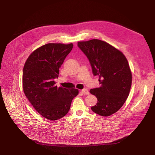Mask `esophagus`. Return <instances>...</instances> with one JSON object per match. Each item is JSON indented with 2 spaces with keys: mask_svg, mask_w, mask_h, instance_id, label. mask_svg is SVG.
I'll return each mask as SVG.
<instances>
[{
  "mask_svg": "<svg viewBox=\"0 0 155 155\" xmlns=\"http://www.w3.org/2000/svg\"><path fill=\"white\" fill-rule=\"evenodd\" d=\"M82 94H86V95H88L89 94V92L88 91V90L87 88H84V89H83V90H82Z\"/></svg>",
  "mask_w": 155,
  "mask_h": 155,
  "instance_id": "1",
  "label": "esophagus"
}]
</instances>
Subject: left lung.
Returning <instances> with one entry per match:
<instances>
[{
  "label": "left lung",
  "instance_id": "left-lung-1",
  "mask_svg": "<svg viewBox=\"0 0 155 155\" xmlns=\"http://www.w3.org/2000/svg\"><path fill=\"white\" fill-rule=\"evenodd\" d=\"M90 61L94 75L99 77L100 87L91 89L98 102L91 107L102 116H109L123 106L129 95L132 73L125 55L104 41L94 39L78 42Z\"/></svg>",
  "mask_w": 155,
  "mask_h": 155
}]
</instances>
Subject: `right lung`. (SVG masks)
Returning <instances> with one entry per match:
<instances>
[{
    "mask_svg": "<svg viewBox=\"0 0 155 155\" xmlns=\"http://www.w3.org/2000/svg\"><path fill=\"white\" fill-rule=\"evenodd\" d=\"M73 46V43L46 44L32 51L24 64V93L35 110L46 119L56 120L64 117L73 99L78 94V89L58 87L54 80Z\"/></svg>",
    "mask_w": 155,
    "mask_h": 155,
    "instance_id": "1",
    "label": "right lung"
}]
</instances>
